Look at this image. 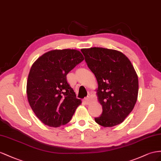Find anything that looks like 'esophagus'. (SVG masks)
I'll use <instances>...</instances> for the list:
<instances>
[{
  "mask_svg": "<svg viewBox=\"0 0 161 161\" xmlns=\"http://www.w3.org/2000/svg\"><path fill=\"white\" fill-rule=\"evenodd\" d=\"M84 102H85L87 104H88L90 103V96H87V97H86V98L84 99Z\"/></svg>",
  "mask_w": 161,
  "mask_h": 161,
  "instance_id": "34e87169",
  "label": "esophagus"
}]
</instances>
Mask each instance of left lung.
Listing matches in <instances>:
<instances>
[{"label":"left lung","mask_w":161,"mask_h":161,"mask_svg":"<svg viewBox=\"0 0 161 161\" xmlns=\"http://www.w3.org/2000/svg\"><path fill=\"white\" fill-rule=\"evenodd\" d=\"M85 61L98 81V100L103 113L94 119L103 127L121 123L134 108L138 77L130 59L116 50L83 48Z\"/></svg>","instance_id":"8db88e82"}]
</instances>
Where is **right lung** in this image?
Listing matches in <instances>:
<instances>
[{"instance_id": "obj_1", "label": "right lung", "mask_w": 161, "mask_h": 161, "mask_svg": "<svg viewBox=\"0 0 161 161\" xmlns=\"http://www.w3.org/2000/svg\"><path fill=\"white\" fill-rule=\"evenodd\" d=\"M84 59L79 50H53L32 65L27 81V100L32 111L45 125L53 127L65 125L81 103L66 76Z\"/></svg>"}]
</instances>
